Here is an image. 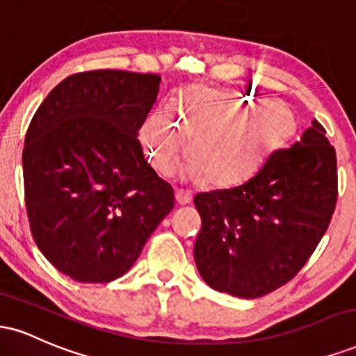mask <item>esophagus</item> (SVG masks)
I'll return each mask as SVG.
<instances>
[{
  "label": "esophagus",
  "mask_w": 356,
  "mask_h": 356,
  "mask_svg": "<svg viewBox=\"0 0 356 356\" xmlns=\"http://www.w3.org/2000/svg\"><path fill=\"white\" fill-rule=\"evenodd\" d=\"M191 199H192V194L189 191H186V189L175 191V201H177L179 204H189Z\"/></svg>",
  "instance_id": "34e87169"
}]
</instances>
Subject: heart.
<instances>
[{
	"label": "heart",
	"mask_w": 356,
	"mask_h": 356,
	"mask_svg": "<svg viewBox=\"0 0 356 356\" xmlns=\"http://www.w3.org/2000/svg\"><path fill=\"white\" fill-rule=\"evenodd\" d=\"M295 129V115L280 102L264 104L243 93L195 85L145 118L138 138L150 165L169 175L187 144L186 175L212 187L251 179L273 149Z\"/></svg>",
	"instance_id": "heart-1"
}]
</instances>
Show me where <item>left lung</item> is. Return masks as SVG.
Returning a JSON list of instances; mask_svg holds the SVG:
<instances>
[{
    "mask_svg": "<svg viewBox=\"0 0 356 356\" xmlns=\"http://www.w3.org/2000/svg\"><path fill=\"white\" fill-rule=\"evenodd\" d=\"M337 152L313 120L300 142L273 152L249 181L201 192L195 266L212 289L259 298L308 263L337 207Z\"/></svg>",
    "mask_w": 356,
    "mask_h": 356,
    "instance_id": "obj_1",
    "label": "left lung"
}]
</instances>
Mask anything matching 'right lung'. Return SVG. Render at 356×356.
Returning a JSON list of instances; mask_svg holds the SVG:
<instances>
[{
  "mask_svg": "<svg viewBox=\"0 0 356 356\" xmlns=\"http://www.w3.org/2000/svg\"><path fill=\"white\" fill-rule=\"evenodd\" d=\"M155 73L92 70L48 93L26 130L24 202L43 256L80 283L125 275L175 199L145 161L138 130Z\"/></svg>",
  "mask_w": 356,
  "mask_h": 356,
  "instance_id": "add662e5",
  "label": "right lung"
}]
</instances>
